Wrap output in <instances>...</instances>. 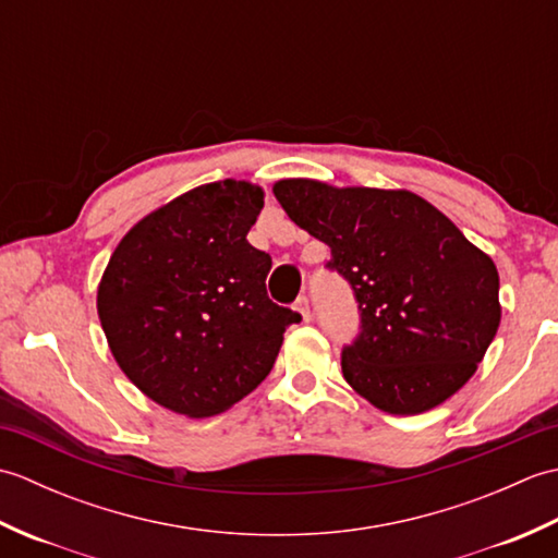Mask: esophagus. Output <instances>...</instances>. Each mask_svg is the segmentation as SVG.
Listing matches in <instances>:
<instances>
[{
	"instance_id": "esophagus-1",
	"label": "esophagus",
	"mask_w": 558,
	"mask_h": 558,
	"mask_svg": "<svg viewBox=\"0 0 558 558\" xmlns=\"http://www.w3.org/2000/svg\"><path fill=\"white\" fill-rule=\"evenodd\" d=\"M294 310L300 312L302 322H312V306H310V300H306L304 294H302V298L298 300V304H294Z\"/></svg>"
}]
</instances>
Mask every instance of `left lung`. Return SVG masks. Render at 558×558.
Here are the masks:
<instances>
[{
	"label": "left lung",
	"mask_w": 558,
	"mask_h": 558,
	"mask_svg": "<svg viewBox=\"0 0 558 558\" xmlns=\"http://www.w3.org/2000/svg\"><path fill=\"white\" fill-rule=\"evenodd\" d=\"M272 194L352 286L362 330L340 364L364 400L420 414L470 381L501 324L499 270L482 248L405 189L280 180Z\"/></svg>",
	"instance_id": "8db88e82"
}]
</instances>
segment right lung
Returning <instances> with one entry per match:
<instances>
[{
    "instance_id": "right-lung-1",
    "label": "right lung",
    "mask_w": 558,
    "mask_h": 558,
    "mask_svg": "<svg viewBox=\"0 0 558 558\" xmlns=\"http://www.w3.org/2000/svg\"><path fill=\"white\" fill-rule=\"evenodd\" d=\"M260 208L252 182L201 184L138 220L102 272L112 357L141 393L184 417L252 393L302 318L268 300L270 256L246 242Z\"/></svg>"
}]
</instances>
